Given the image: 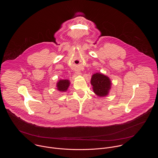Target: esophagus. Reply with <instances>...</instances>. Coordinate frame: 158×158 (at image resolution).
Masks as SVG:
<instances>
[{"mask_svg":"<svg viewBox=\"0 0 158 158\" xmlns=\"http://www.w3.org/2000/svg\"><path fill=\"white\" fill-rule=\"evenodd\" d=\"M75 73H76V75H81V73L80 71H77V72H75Z\"/></svg>","mask_w":158,"mask_h":158,"instance_id":"obj_1","label":"esophagus"}]
</instances>
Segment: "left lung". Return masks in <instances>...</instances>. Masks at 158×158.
Returning a JSON list of instances; mask_svg holds the SVG:
<instances>
[{"instance_id":"8db88e82","label":"left lung","mask_w":158,"mask_h":158,"mask_svg":"<svg viewBox=\"0 0 158 158\" xmlns=\"http://www.w3.org/2000/svg\"><path fill=\"white\" fill-rule=\"evenodd\" d=\"M90 84L92 86L94 92L97 96L106 97L111 89L112 82L108 76L97 72L92 75Z\"/></svg>"}]
</instances>
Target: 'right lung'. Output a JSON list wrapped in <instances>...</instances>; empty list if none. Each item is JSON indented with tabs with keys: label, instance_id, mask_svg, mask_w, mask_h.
I'll return each mask as SVG.
<instances>
[{
	"label": "right lung",
	"instance_id": "add662e5",
	"mask_svg": "<svg viewBox=\"0 0 158 158\" xmlns=\"http://www.w3.org/2000/svg\"><path fill=\"white\" fill-rule=\"evenodd\" d=\"M70 84V82L69 80H60L56 83V89L60 92H66L68 90Z\"/></svg>",
	"mask_w": 158,
	"mask_h": 158
}]
</instances>
